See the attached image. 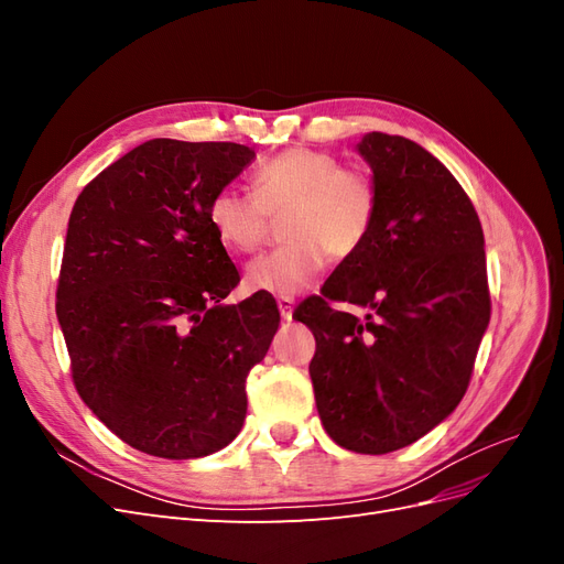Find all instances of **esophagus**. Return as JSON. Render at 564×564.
Masks as SVG:
<instances>
[{"label":"esophagus","instance_id":"obj_1","mask_svg":"<svg viewBox=\"0 0 564 564\" xmlns=\"http://www.w3.org/2000/svg\"><path fill=\"white\" fill-rule=\"evenodd\" d=\"M278 308H280L282 319H292V315H294V299L292 296H280L278 299Z\"/></svg>","mask_w":564,"mask_h":564}]
</instances>
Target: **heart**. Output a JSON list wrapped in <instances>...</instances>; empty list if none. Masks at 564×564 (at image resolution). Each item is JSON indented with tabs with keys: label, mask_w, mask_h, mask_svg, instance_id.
I'll return each instance as SVG.
<instances>
[{
	"label": "heart",
	"mask_w": 564,
	"mask_h": 564,
	"mask_svg": "<svg viewBox=\"0 0 564 564\" xmlns=\"http://www.w3.org/2000/svg\"><path fill=\"white\" fill-rule=\"evenodd\" d=\"M286 247L253 259L245 286L256 294L296 296L327 268L329 253L350 259L373 232L379 187L365 169L346 166L329 150L289 148L251 174V195L220 187L209 199V226L226 251L249 253L268 235L270 216H283Z\"/></svg>",
	"instance_id": "b5f03b06"
}]
</instances>
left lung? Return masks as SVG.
<instances>
[{
    "instance_id": "8db88e82",
    "label": "left lung",
    "mask_w": 564,
    "mask_h": 564,
    "mask_svg": "<svg viewBox=\"0 0 564 564\" xmlns=\"http://www.w3.org/2000/svg\"><path fill=\"white\" fill-rule=\"evenodd\" d=\"M357 150L379 187L377 226L294 317L315 336L308 369L324 431L350 452L388 454L466 395L491 313L485 235L464 187L419 143L371 131Z\"/></svg>"
}]
</instances>
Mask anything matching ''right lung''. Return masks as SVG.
<instances>
[{
  "mask_svg": "<svg viewBox=\"0 0 564 564\" xmlns=\"http://www.w3.org/2000/svg\"><path fill=\"white\" fill-rule=\"evenodd\" d=\"M240 143L152 139L79 193L56 315L73 383L129 447L209 456L240 433L247 377L280 327L275 299H224L240 282L209 199L251 164Z\"/></svg>",
  "mask_w": 564,
  "mask_h": 564,
  "instance_id": "add662e5",
  "label": "right lung"
}]
</instances>
